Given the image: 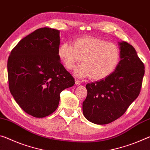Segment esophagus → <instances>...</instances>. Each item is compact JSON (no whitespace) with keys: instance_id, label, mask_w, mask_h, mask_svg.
<instances>
[{"instance_id":"obj_1","label":"esophagus","mask_w":150,"mask_h":150,"mask_svg":"<svg viewBox=\"0 0 150 150\" xmlns=\"http://www.w3.org/2000/svg\"><path fill=\"white\" fill-rule=\"evenodd\" d=\"M75 85H79L80 84H81V82H80V81L79 80H78V79H75Z\"/></svg>"}]
</instances>
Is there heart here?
I'll use <instances>...</instances> for the list:
<instances>
[{"label":"heart","instance_id":"1","mask_svg":"<svg viewBox=\"0 0 150 150\" xmlns=\"http://www.w3.org/2000/svg\"><path fill=\"white\" fill-rule=\"evenodd\" d=\"M72 44L61 45L58 55L67 69H71L82 59L83 63L75 69V75L79 77L103 80L113 73L120 62L118 47L105 39L87 36L74 40Z\"/></svg>","mask_w":150,"mask_h":150}]
</instances>
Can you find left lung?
Returning <instances> with one entry per match:
<instances>
[{
  "mask_svg": "<svg viewBox=\"0 0 150 150\" xmlns=\"http://www.w3.org/2000/svg\"><path fill=\"white\" fill-rule=\"evenodd\" d=\"M119 44L121 60L113 73L86 85L83 113L87 120L96 124H108L120 117L141 91L144 63L132 45L124 41Z\"/></svg>",
  "mask_w": 150,
  "mask_h": 150,
  "instance_id": "obj_1",
  "label": "left lung"
}]
</instances>
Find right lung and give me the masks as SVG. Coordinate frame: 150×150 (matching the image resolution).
I'll list each match as a JSON object with an SVG mask.
<instances>
[{
	"label": "right lung",
	"mask_w": 150,
	"mask_h": 150,
	"mask_svg": "<svg viewBox=\"0 0 150 150\" xmlns=\"http://www.w3.org/2000/svg\"><path fill=\"white\" fill-rule=\"evenodd\" d=\"M60 31L41 28L23 38L7 62L8 87L24 111L45 117L58 108L61 92L75 79L60 62Z\"/></svg>",
	"instance_id": "right-lung-1"
}]
</instances>
